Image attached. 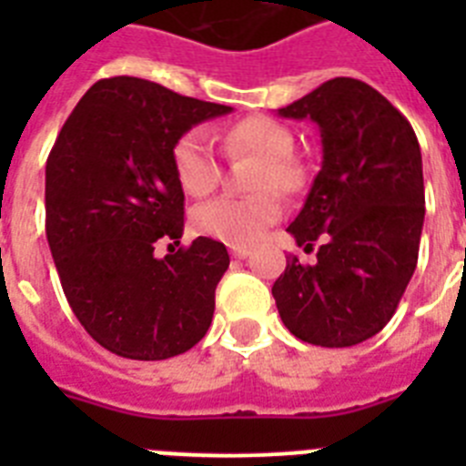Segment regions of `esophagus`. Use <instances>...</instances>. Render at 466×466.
Segmentation results:
<instances>
[{
	"instance_id": "obj_1",
	"label": "esophagus",
	"mask_w": 466,
	"mask_h": 466,
	"mask_svg": "<svg viewBox=\"0 0 466 466\" xmlns=\"http://www.w3.org/2000/svg\"><path fill=\"white\" fill-rule=\"evenodd\" d=\"M249 254H252L249 247H230V257L233 258H247Z\"/></svg>"
}]
</instances>
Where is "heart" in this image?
I'll use <instances>...</instances> for the list:
<instances>
[{"label":"heart","mask_w":466,"mask_h":466,"mask_svg":"<svg viewBox=\"0 0 466 466\" xmlns=\"http://www.w3.org/2000/svg\"><path fill=\"white\" fill-rule=\"evenodd\" d=\"M228 156H257L254 196L217 198L196 208L191 224L196 233L233 247L254 245L266 228L282 217L279 193H299L308 184V167L296 158L294 133L273 116H247L230 123L221 133ZM172 170L184 193L203 198L219 184L221 167L212 144L200 127H188L172 144Z\"/></svg>","instance_id":"b5f03b06"}]
</instances>
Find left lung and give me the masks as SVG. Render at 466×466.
Listing matches in <instances>:
<instances>
[{"label":"left lung","instance_id":"1","mask_svg":"<svg viewBox=\"0 0 466 466\" xmlns=\"http://www.w3.org/2000/svg\"><path fill=\"white\" fill-rule=\"evenodd\" d=\"M310 118L322 170L289 230L315 263L287 257L273 296L284 327L322 348H350L392 319L418 263L425 221L422 156L401 111L350 76H336L278 109Z\"/></svg>","mask_w":466,"mask_h":466}]
</instances>
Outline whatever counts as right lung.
Returning <instances> with one entry per match:
<instances>
[{"label": "right lung", "mask_w": 466, "mask_h": 466, "mask_svg": "<svg viewBox=\"0 0 466 466\" xmlns=\"http://www.w3.org/2000/svg\"><path fill=\"white\" fill-rule=\"evenodd\" d=\"M233 106L184 97L154 81L114 76L90 86L46 160V238L81 327L126 360L158 361L208 333L228 252L184 233V191L172 144Z\"/></svg>", "instance_id": "right-lung-1"}]
</instances>
